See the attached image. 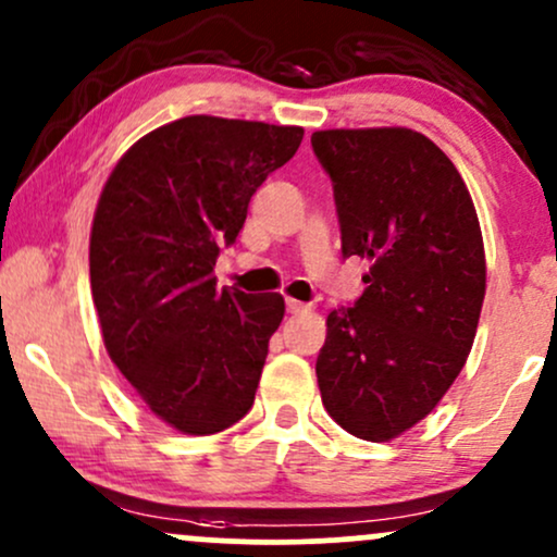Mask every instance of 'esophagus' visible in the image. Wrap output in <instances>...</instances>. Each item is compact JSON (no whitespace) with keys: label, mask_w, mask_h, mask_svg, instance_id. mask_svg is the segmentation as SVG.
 Masks as SVG:
<instances>
[{"label":"esophagus","mask_w":557,"mask_h":557,"mask_svg":"<svg viewBox=\"0 0 557 557\" xmlns=\"http://www.w3.org/2000/svg\"><path fill=\"white\" fill-rule=\"evenodd\" d=\"M287 311L290 314H304V311H311V304H300L296 298H287Z\"/></svg>","instance_id":"esophagus-1"}]
</instances>
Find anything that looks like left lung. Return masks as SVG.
<instances>
[{"instance_id": "left-lung-1", "label": "left lung", "mask_w": 557, "mask_h": 557, "mask_svg": "<svg viewBox=\"0 0 557 557\" xmlns=\"http://www.w3.org/2000/svg\"><path fill=\"white\" fill-rule=\"evenodd\" d=\"M335 188L343 257L367 290L327 317L317 382L345 432L387 443L430 417L474 345L487 261L461 172L411 127L317 131Z\"/></svg>"}]
</instances>
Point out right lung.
Listing matches in <instances>:
<instances>
[{"mask_svg": "<svg viewBox=\"0 0 557 557\" xmlns=\"http://www.w3.org/2000/svg\"><path fill=\"white\" fill-rule=\"evenodd\" d=\"M300 140L298 125L190 114L138 138L101 188L88 243L101 337L172 430L203 437L251 411L285 300L216 287L214 264Z\"/></svg>", "mask_w": 557, "mask_h": 557, "instance_id": "obj_1", "label": "right lung"}]
</instances>
